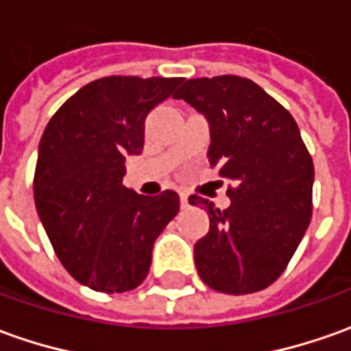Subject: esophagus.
<instances>
[{
  "label": "esophagus",
  "instance_id": "esophagus-1",
  "mask_svg": "<svg viewBox=\"0 0 351 351\" xmlns=\"http://www.w3.org/2000/svg\"><path fill=\"white\" fill-rule=\"evenodd\" d=\"M180 206L188 207V194L186 192H180Z\"/></svg>",
  "mask_w": 351,
  "mask_h": 351
}]
</instances>
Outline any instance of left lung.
I'll list each match as a JSON object with an SVG mask.
<instances>
[{"label":"left lung","mask_w":351,"mask_h":351,"mask_svg":"<svg viewBox=\"0 0 351 351\" xmlns=\"http://www.w3.org/2000/svg\"><path fill=\"white\" fill-rule=\"evenodd\" d=\"M175 97L206 117L209 165L230 180L223 211L190 195L209 215V232L194 245L197 275L223 294L259 292L282 275L311 221L315 169L300 128L242 76L190 78Z\"/></svg>","instance_id":"8db88e82"}]
</instances>
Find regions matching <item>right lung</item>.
<instances>
[{"mask_svg": "<svg viewBox=\"0 0 351 351\" xmlns=\"http://www.w3.org/2000/svg\"><path fill=\"white\" fill-rule=\"evenodd\" d=\"M182 78L106 76L71 95L45 126L34 202L59 261L80 285L119 294L144 282L157 236L180 209L178 194L142 195L123 184L142 154L149 111Z\"/></svg>", "mask_w": 351, "mask_h": 351, "instance_id": "right-lung-1", "label": "right lung"}]
</instances>
